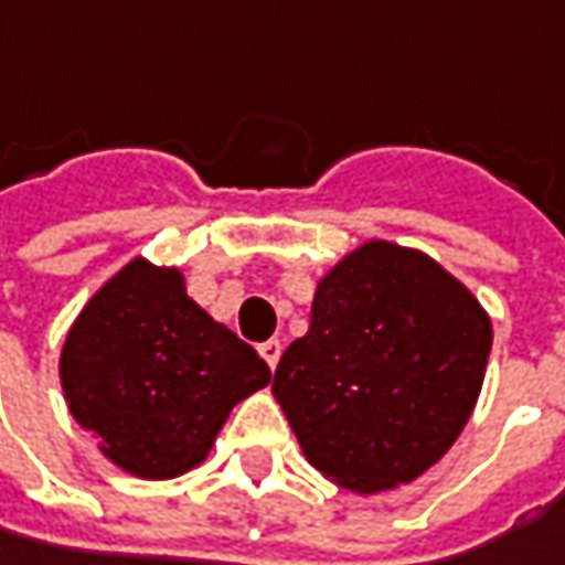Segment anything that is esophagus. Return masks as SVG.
Listing matches in <instances>:
<instances>
[{
	"label": "esophagus",
	"mask_w": 565,
	"mask_h": 565,
	"mask_svg": "<svg viewBox=\"0 0 565 565\" xmlns=\"http://www.w3.org/2000/svg\"><path fill=\"white\" fill-rule=\"evenodd\" d=\"M258 354H262V360L275 370L278 360H281V341H275V338H271V341H262V344H258Z\"/></svg>",
	"instance_id": "esophagus-1"
}]
</instances>
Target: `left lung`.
<instances>
[{
  "mask_svg": "<svg viewBox=\"0 0 565 565\" xmlns=\"http://www.w3.org/2000/svg\"><path fill=\"white\" fill-rule=\"evenodd\" d=\"M493 329L433 258L373 239L319 281L271 392L312 468L356 493L420 478L465 429Z\"/></svg>",
  "mask_w": 565,
  "mask_h": 565,
  "instance_id": "obj_1",
  "label": "left lung"
}]
</instances>
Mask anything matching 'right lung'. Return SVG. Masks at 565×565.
I'll use <instances>...</instances> for the list:
<instances>
[{
	"label": "right lung",
	"instance_id": "1",
	"mask_svg": "<svg viewBox=\"0 0 565 565\" xmlns=\"http://www.w3.org/2000/svg\"><path fill=\"white\" fill-rule=\"evenodd\" d=\"M72 417L136 478H177L271 370L185 297L177 268L129 262L72 326L60 360Z\"/></svg>",
	"mask_w": 565,
	"mask_h": 565
}]
</instances>
